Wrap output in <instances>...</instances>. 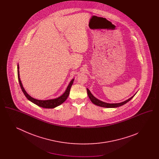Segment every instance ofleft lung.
<instances>
[{
    "mask_svg": "<svg viewBox=\"0 0 159 159\" xmlns=\"http://www.w3.org/2000/svg\"><path fill=\"white\" fill-rule=\"evenodd\" d=\"M87 92H88V95L89 99H91V102L94 104L95 105L99 106V107H106V108H116V107H119L120 106H123L124 104H125L126 103H127L129 102L131 99L135 96V95L134 96H132L131 98L123 101L121 102L120 103H115V104H110V103H107V102H104L103 101H101L100 100H99L98 99L96 98L92 93H91L90 91L87 88Z\"/></svg>",
    "mask_w": 159,
    "mask_h": 159,
    "instance_id": "obj_1",
    "label": "left lung"
}]
</instances>
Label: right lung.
<instances>
[{"label":"right lung","instance_id":"add662e5","mask_svg":"<svg viewBox=\"0 0 159 159\" xmlns=\"http://www.w3.org/2000/svg\"><path fill=\"white\" fill-rule=\"evenodd\" d=\"M17 69H18L17 70L18 79L19 83H20V87L21 88V90L23 91L24 94L25 95V96L26 97V98L28 99L29 101H30L31 102H32L33 103L35 104L36 105L39 106V107H43V108H55L57 106H60L61 104H62L67 98V97L69 95V93H70L71 86L73 84V83L74 80H75L73 79L70 81V82L68 84V86H67L66 91L64 92V93L61 96L59 97L58 98L52 99H48V100H39V99L32 98L26 92V91H25L24 88H23V84L21 83V81L20 78V72H19L18 64Z\"/></svg>","mask_w":159,"mask_h":159}]
</instances>
